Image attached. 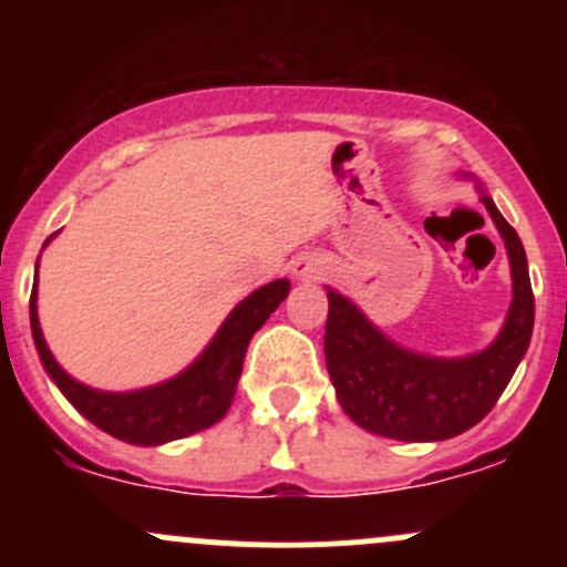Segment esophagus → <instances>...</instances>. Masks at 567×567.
Segmentation results:
<instances>
[{"instance_id":"1","label":"esophagus","mask_w":567,"mask_h":567,"mask_svg":"<svg viewBox=\"0 0 567 567\" xmlns=\"http://www.w3.org/2000/svg\"><path fill=\"white\" fill-rule=\"evenodd\" d=\"M290 271H293V277L301 279V282H318V279L326 274V266H323V260L316 255H301V257H296L293 266H290Z\"/></svg>"}]
</instances>
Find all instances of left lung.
Here are the masks:
<instances>
[{"label":"left lung","mask_w":567,"mask_h":567,"mask_svg":"<svg viewBox=\"0 0 567 567\" xmlns=\"http://www.w3.org/2000/svg\"><path fill=\"white\" fill-rule=\"evenodd\" d=\"M480 188V203L505 238L513 301L502 331L488 348L466 357H427L398 346L392 337L337 290L329 296L323 353L342 411L370 433L398 442H444L477 425L527 353L535 326L522 238L505 221L494 199Z\"/></svg>","instance_id":"left-lung-1"}]
</instances>
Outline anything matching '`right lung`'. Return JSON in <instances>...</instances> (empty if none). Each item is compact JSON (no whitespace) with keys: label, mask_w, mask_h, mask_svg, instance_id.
<instances>
[{"label":"right lung","mask_w":567,"mask_h":567,"mask_svg":"<svg viewBox=\"0 0 567 567\" xmlns=\"http://www.w3.org/2000/svg\"><path fill=\"white\" fill-rule=\"evenodd\" d=\"M51 238H45V244ZM288 279H274V282L257 288L241 305H236V310L225 318L214 340L205 346V351L186 370L162 381V384L145 386V390H93V386L82 384V381H76L60 368L54 353L45 346L43 331H40L38 274L30 296L32 340H35L45 373L51 375V381L60 386V392L65 394L68 403L79 414L87 416L95 427L120 439V442L140 444V447H158V444L205 431V427L216 425L227 414L238 379H241L244 357H247L251 334L271 318V312L288 299Z\"/></svg>","instance_id":"obj_1"}]
</instances>
